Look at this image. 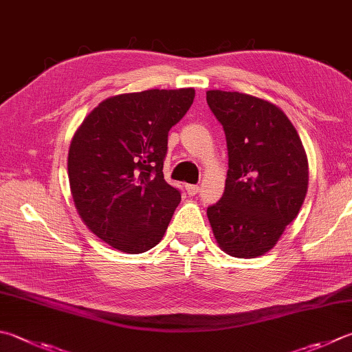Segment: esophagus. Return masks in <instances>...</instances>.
Wrapping results in <instances>:
<instances>
[{"label":"esophagus","mask_w":352,"mask_h":352,"mask_svg":"<svg viewBox=\"0 0 352 352\" xmlns=\"http://www.w3.org/2000/svg\"><path fill=\"white\" fill-rule=\"evenodd\" d=\"M185 190H187L188 196H195L199 193V185H185Z\"/></svg>","instance_id":"esophagus-1"}]
</instances>
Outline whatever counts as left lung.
I'll return each instance as SVG.
<instances>
[{
  "mask_svg": "<svg viewBox=\"0 0 352 352\" xmlns=\"http://www.w3.org/2000/svg\"><path fill=\"white\" fill-rule=\"evenodd\" d=\"M222 124L228 173L207 216L219 248L239 258L268 253L297 217L308 191V157L280 107L248 94L208 90Z\"/></svg>",
  "mask_w": 352,
  "mask_h": 352,
  "instance_id": "1",
  "label": "left lung"
}]
</instances>
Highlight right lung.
I'll return each mask as SVG.
<instances>
[{"instance_id": "add662e5", "label": "right lung", "mask_w": 352, "mask_h": 352, "mask_svg": "<svg viewBox=\"0 0 352 352\" xmlns=\"http://www.w3.org/2000/svg\"><path fill=\"white\" fill-rule=\"evenodd\" d=\"M195 89H150L110 96L72 138L73 202L91 233L122 253L161 242L181 193L164 179L168 131L187 113Z\"/></svg>"}]
</instances>
